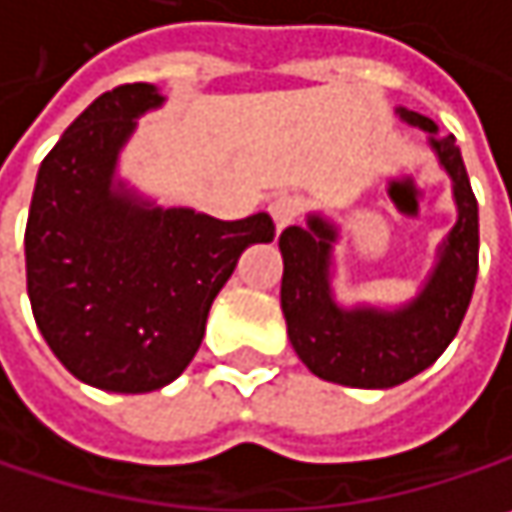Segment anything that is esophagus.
<instances>
[{
	"mask_svg": "<svg viewBox=\"0 0 512 512\" xmlns=\"http://www.w3.org/2000/svg\"><path fill=\"white\" fill-rule=\"evenodd\" d=\"M302 210H304L302 196L278 193V196H272V199H269V213H272V219H275L278 231H281V228H287V225H293V222L302 216Z\"/></svg>",
	"mask_w": 512,
	"mask_h": 512,
	"instance_id": "obj_1",
	"label": "esophagus"
}]
</instances>
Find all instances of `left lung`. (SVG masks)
<instances>
[{
    "mask_svg": "<svg viewBox=\"0 0 512 512\" xmlns=\"http://www.w3.org/2000/svg\"><path fill=\"white\" fill-rule=\"evenodd\" d=\"M398 117L437 134V125L416 111L398 108ZM431 146L454 181L460 216L431 281L407 307L387 313L372 307L343 310L334 304L328 290V255L337 231L319 216H310L307 225L284 228L278 237L284 255L281 310L287 334L304 366L322 381L360 390L398 387L428 369L460 331L478 278V199L454 137H431Z\"/></svg>",
    "mask_w": 512,
    "mask_h": 512,
    "instance_id": "1",
    "label": "left lung"
}]
</instances>
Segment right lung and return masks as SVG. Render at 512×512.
Segmentation results:
<instances>
[{"label":"right lung","mask_w":512,"mask_h":512,"mask_svg":"<svg viewBox=\"0 0 512 512\" xmlns=\"http://www.w3.org/2000/svg\"><path fill=\"white\" fill-rule=\"evenodd\" d=\"M161 102L143 81L102 93L40 163L25 225L34 322L78 381L108 393L175 381L240 255L275 237L269 213L222 222L111 187L134 117Z\"/></svg>","instance_id":"obj_1"}]
</instances>
